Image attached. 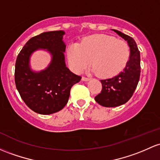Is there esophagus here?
Masks as SVG:
<instances>
[{
    "mask_svg": "<svg viewBox=\"0 0 160 160\" xmlns=\"http://www.w3.org/2000/svg\"><path fill=\"white\" fill-rule=\"evenodd\" d=\"M90 80V78L89 77H82V80H83V81H88V80Z\"/></svg>",
    "mask_w": 160,
    "mask_h": 160,
    "instance_id": "esophagus-1",
    "label": "esophagus"
}]
</instances>
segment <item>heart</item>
Listing matches in <instances>:
<instances>
[{
    "label": "heart",
    "instance_id": "1",
    "mask_svg": "<svg viewBox=\"0 0 160 160\" xmlns=\"http://www.w3.org/2000/svg\"><path fill=\"white\" fill-rule=\"evenodd\" d=\"M68 62L71 69L80 73L90 64L91 71L100 77H112L125 68L131 50L123 40L107 35H93L78 44H71L67 50Z\"/></svg>",
    "mask_w": 160,
    "mask_h": 160
}]
</instances>
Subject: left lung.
Here are the masks:
<instances>
[{
  "instance_id": "obj_1",
  "label": "left lung",
  "mask_w": 160,
  "mask_h": 160,
  "mask_svg": "<svg viewBox=\"0 0 160 160\" xmlns=\"http://www.w3.org/2000/svg\"><path fill=\"white\" fill-rule=\"evenodd\" d=\"M113 30L128 42L131 56L124 69L119 74L100 80L102 89L95 100L105 107H117L127 102L134 94L140 75V52L134 38L116 29Z\"/></svg>"
}]
</instances>
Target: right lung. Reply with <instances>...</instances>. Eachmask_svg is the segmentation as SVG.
I'll return each instance as SVG.
<instances>
[{"instance_id": "1", "label": "right lung", "mask_w": 160, "mask_h": 160, "mask_svg": "<svg viewBox=\"0 0 160 160\" xmlns=\"http://www.w3.org/2000/svg\"><path fill=\"white\" fill-rule=\"evenodd\" d=\"M64 32H45L31 38L17 56L15 83L21 98L30 109L41 115H50L68 103L71 87L81 80L67 68L62 41ZM38 48L47 49L52 55L48 68L36 73L30 70L29 57Z\"/></svg>"}]
</instances>
